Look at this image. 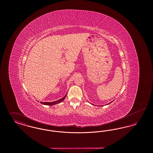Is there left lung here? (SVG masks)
<instances>
[{
  "label": "left lung",
  "mask_w": 153,
  "mask_h": 153,
  "mask_svg": "<svg viewBox=\"0 0 153 153\" xmlns=\"http://www.w3.org/2000/svg\"><path fill=\"white\" fill-rule=\"evenodd\" d=\"M109 103H110V102H109Z\"/></svg>",
  "instance_id": "obj_1"
}]
</instances>
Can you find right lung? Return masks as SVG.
<instances>
[{
  "label": "right lung",
  "instance_id": "add662e5",
  "mask_svg": "<svg viewBox=\"0 0 153 153\" xmlns=\"http://www.w3.org/2000/svg\"><path fill=\"white\" fill-rule=\"evenodd\" d=\"M66 96V94L62 98H61V99H59L57 101H55V102H40L41 104H44V105H54V104H57L58 103H59L61 102H62L65 99Z\"/></svg>",
  "mask_w": 153,
  "mask_h": 153
}]
</instances>
